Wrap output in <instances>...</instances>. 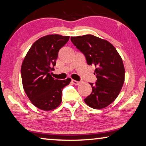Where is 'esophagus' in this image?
Returning <instances> with one entry per match:
<instances>
[{"label":"esophagus","instance_id":"esophagus-1","mask_svg":"<svg viewBox=\"0 0 146 146\" xmlns=\"http://www.w3.org/2000/svg\"><path fill=\"white\" fill-rule=\"evenodd\" d=\"M71 82H72V83L73 84H75V85H79V84H80V82L79 81H77V80H73V79L71 80Z\"/></svg>","mask_w":146,"mask_h":146}]
</instances>
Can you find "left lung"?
Wrapping results in <instances>:
<instances>
[{"instance_id": "8db88e82", "label": "left lung", "mask_w": 146, "mask_h": 146, "mask_svg": "<svg viewBox=\"0 0 146 146\" xmlns=\"http://www.w3.org/2000/svg\"><path fill=\"white\" fill-rule=\"evenodd\" d=\"M74 45L85 56L88 65L94 66L97 77L92 93L84 100L87 106L100 110L113 103L125 82L123 60L113 45L92 35L71 36Z\"/></svg>"}]
</instances>
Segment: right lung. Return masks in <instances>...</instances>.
<instances>
[{
	"label": "right lung",
	"instance_id": "obj_1",
	"mask_svg": "<svg viewBox=\"0 0 146 146\" xmlns=\"http://www.w3.org/2000/svg\"><path fill=\"white\" fill-rule=\"evenodd\" d=\"M69 36L48 35L36 40L26 54L21 65L23 87L28 98L41 110L50 111L60 105L62 89L71 81L55 79L52 71L58 52L68 42Z\"/></svg>",
	"mask_w": 146,
	"mask_h": 146
}]
</instances>
